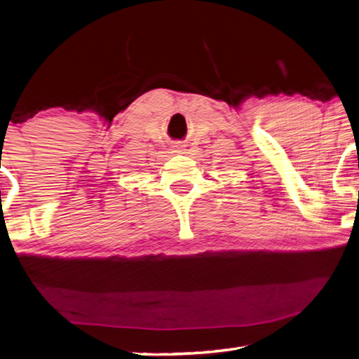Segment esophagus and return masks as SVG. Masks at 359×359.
Returning a JSON list of instances; mask_svg holds the SVG:
<instances>
[{"instance_id": "34e87169", "label": "esophagus", "mask_w": 359, "mask_h": 359, "mask_svg": "<svg viewBox=\"0 0 359 359\" xmlns=\"http://www.w3.org/2000/svg\"><path fill=\"white\" fill-rule=\"evenodd\" d=\"M174 147H175V149H177V151H182V150H184V147H185V145H184V142H175V145H174Z\"/></svg>"}]
</instances>
